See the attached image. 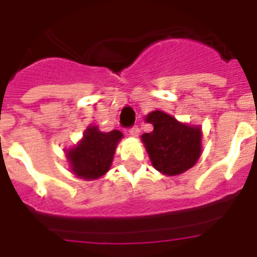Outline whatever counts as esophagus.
Returning a JSON list of instances; mask_svg holds the SVG:
<instances>
[{
	"instance_id": "esophagus-1",
	"label": "esophagus",
	"mask_w": 257,
	"mask_h": 257,
	"mask_svg": "<svg viewBox=\"0 0 257 257\" xmlns=\"http://www.w3.org/2000/svg\"><path fill=\"white\" fill-rule=\"evenodd\" d=\"M128 133H130L131 136H138L140 133V128L138 126H133L128 128Z\"/></svg>"
}]
</instances>
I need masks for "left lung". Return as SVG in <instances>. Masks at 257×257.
I'll use <instances>...</instances> for the list:
<instances>
[{
	"instance_id": "left-lung-1",
	"label": "left lung",
	"mask_w": 257,
	"mask_h": 257,
	"mask_svg": "<svg viewBox=\"0 0 257 257\" xmlns=\"http://www.w3.org/2000/svg\"><path fill=\"white\" fill-rule=\"evenodd\" d=\"M147 122L153 124V131L142 138L154 169L175 176L196 165L201 156L199 127L180 123L161 110L149 113Z\"/></svg>"
}]
</instances>
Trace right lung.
Instances as JSON below:
<instances>
[{
  "label": "right lung",
  "instance_id": "obj_1",
  "mask_svg": "<svg viewBox=\"0 0 257 257\" xmlns=\"http://www.w3.org/2000/svg\"><path fill=\"white\" fill-rule=\"evenodd\" d=\"M121 138L122 133L118 130L101 133L96 126L88 127L81 143L67 153L74 175L86 180L103 176L112 165L115 147Z\"/></svg>",
  "mask_w": 257,
  "mask_h": 257
}]
</instances>
